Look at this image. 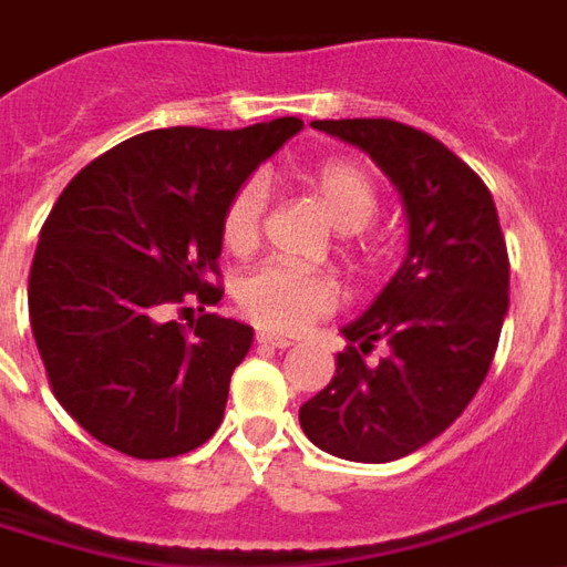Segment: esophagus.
I'll return each instance as SVG.
<instances>
[{
    "label": "esophagus",
    "instance_id": "obj_1",
    "mask_svg": "<svg viewBox=\"0 0 567 567\" xmlns=\"http://www.w3.org/2000/svg\"><path fill=\"white\" fill-rule=\"evenodd\" d=\"M256 341L261 347H276V350H285V347H291L293 341L291 338H285V336H274V332H258Z\"/></svg>",
    "mask_w": 567,
    "mask_h": 567
}]
</instances>
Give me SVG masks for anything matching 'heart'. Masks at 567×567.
Masks as SVG:
<instances>
[{
	"label": "heart",
	"instance_id": "obj_1",
	"mask_svg": "<svg viewBox=\"0 0 567 567\" xmlns=\"http://www.w3.org/2000/svg\"><path fill=\"white\" fill-rule=\"evenodd\" d=\"M309 188L341 231H359L377 214V185L353 162H327L309 176ZM265 185L244 182L220 217L223 247L235 256H247L261 235ZM338 282L327 270H311L288 261H267L238 282V306L256 327L267 332H300L338 306Z\"/></svg>",
	"mask_w": 567,
	"mask_h": 567
}]
</instances>
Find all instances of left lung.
Wrapping results in <instances>:
<instances>
[{
  "label": "left lung",
  "instance_id": "obj_1",
  "mask_svg": "<svg viewBox=\"0 0 567 567\" xmlns=\"http://www.w3.org/2000/svg\"><path fill=\"white\" fill-rule=\"evenodd\" d=\"M311 126L371 155L409 220L403 265L341 329L332 382L300 405L320 450L382 465L430 444L480 391L509 311V256L492 190L441 141L385 117ZM377 340L389 355L364 365Z\"/></svg>",
  "mask_w": 567,
  "mask_h": 567
}]
</instances>
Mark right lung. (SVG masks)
I'll return each instance as SVG.
<instances>
[{
	"label": "right lung",
	"instance_id": "1",
	"mask_svg": "<svg viewBox=\"0 0 567 567\" xmlns=\"http://www.w3.org/2000/svg\"><path fill=\"white\" fill-rule=\"evenodd\" d=\"M302 120L135 135L58 196L29 274V320L58 403L132 458H173L212 439L252 327L173 306H217L229 196ZM188 311V309H182Z\"/></svg>",
	"mask_w": 567,
	"mask_h": 567
}]
</instances>
